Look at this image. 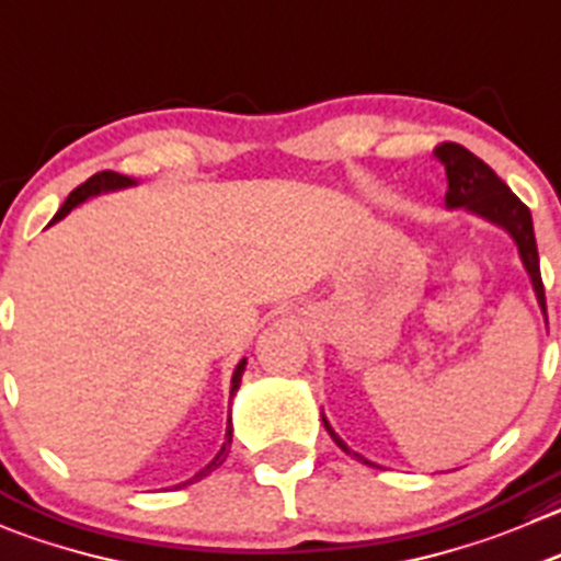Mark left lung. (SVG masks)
Listing matches in <instances>:
<instances>
[{
  "instance_id": "8db88e82",
  "label": "left lung",
  "mask_w": 561,
  "mask_h": 561,
  "mask_svg": "<svg viewBox=\"0 0 561 561\" xmlns=\"http://www.w3.org/2000/svg\"><path fill=\"white\" fill-rule=\"evenodd\" d=\"M436 156L444 161L447 167V181H449V192H447V205L449 208H469L474 214L485 216L488 221L493 225L504 227L510 236L515 238L518 243L520 260H524L526 271L531 276V285H535L537 301L540 307L546 309V290H542V276H540V257H537V241H535V227H531V214L513 192H510L507 183L491 170L482 159H477L471 150H466L463 145L455 142H442L436 148ZM323 425L329 431V436L334 438V444L345 453L351 449L336 438V433L331 431L329 422L323 416ZM353 458L367 463L362 455L351 453Z\"/></svg>"
}]
</instances>
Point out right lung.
Masks as SVG:
<instances>
[{
	"label": "right lung",
	"mask_w": 561,
	"mask_h": 561,
	"mask_svg": "<svg viewBox=\"0 0 561 561\" xmlns=\"http://www.w3.org/2000/svg\"><path fill=\"white\" fill-rule=\"evenodd\" d=\"M130 183H134V181H130V178H125V175H117V172H108V170H106V172H95V175H92L90 181H84V183H81L79 188H73V192L68 194V199H65V203H62V208L57 210V216H54V221H59V219H62V216H68L70 210L76 208V205H79V203H84V199H87V197H92V194L112 192V188H123V186H130ZM243 367H247V362H241V364H238V367H236V373H232V391H236L238 386H241V375H243ZM230 444H232V427H227V442H225V447L219 449V455H216V458L210 460V463L205 466V469L199 471V474L194 477V480H199V477H205V474H210V471H214V469H219V466L225 463V460H227V453H230V449H227V447H230ZM194 480H188L186 485H192Z\"/></svg>",
	"instance_id": "right-lung-1"
}]
</instances>
